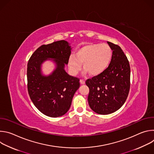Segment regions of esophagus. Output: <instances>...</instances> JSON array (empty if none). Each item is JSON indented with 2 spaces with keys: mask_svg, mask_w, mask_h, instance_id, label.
<instances>
[{
  "mask_svg": "<svg viewBox=\"0 0 154 154\" xmlns=\"http://www.w3.org/2000/svg\"><path fill=\"white\" fill-rule=\"evenodd\" d=\"M80 83L82 84V85H84V84L85 83V81L84 80H83V79H80Z\"/></svg>",
  "mask_w": 154,
  "mask_h": 154,
  "instance_id": "obj_1",
  "label": "esophagus"
}]
</instances>
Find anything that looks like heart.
<instances>
[{
  "label": "heart",
  "mask_w": 154,
  "mask_h": 154,
  "mask_svg": "<svg viewBox=\"0 0 154 154\" xmlns=\"http://www.w3.org/2000/svg\"><path fill=\"white\" fill-rule=\"evenodd\" d=\"M112 55V49L106 44H89L78 49L75 56L69 57L68 68L72 74L76 75L83 63L84 74L90 72L92 75H97L108 68Z\"/></svg>",
  "instance_id": "b5f03b06"
}]
</instances>
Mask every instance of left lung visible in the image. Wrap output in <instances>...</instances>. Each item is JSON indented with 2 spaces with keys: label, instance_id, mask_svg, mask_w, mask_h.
I'll use <instances>...</instances> for the list:
<instances>
[{
  "label": "left lung",
  "instance_id": "8db88e82",
  "mask_svg": "<svg viewBox=\"0 0 154 154\" xmlns=\"http://www.w3.org/2000/svg\"><path fill=\"white\" fill-rule=\"evenodd\" d=\"M107 43L113 51L108 67L85 82L90 89L89 105L100 115L110 114L119 109L127 98L130 86V68L126 55L118 45Z\"/></svg>",
  "mask_w": 154,
  "mask_h": 154
}]
</instances>
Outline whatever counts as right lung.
Listing matches in <instances>:
<instances>
[{
	"instance_id": "add662e5",
	"label": "right lung",
	"mask_w": 154,
	"mask_h": 154,
	"mask_svg": "<svg viewBox=\"0 0 154 154\" xmlns=\"http://www.w3.org/2000/svg\"><path fill=\"white\" fill-rule=\"evenodd\" d=\"M71 48L64 40L44 45L30 57L27 64V89L29 96L39 110L48 116L57 118L69 110L80 79L64 70ZM54 59L56 69L48 76H42L40 66L48 59Z\"/></svg>"
}]
</instances>
